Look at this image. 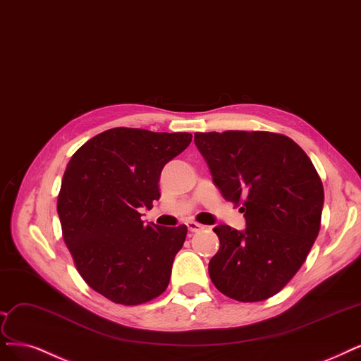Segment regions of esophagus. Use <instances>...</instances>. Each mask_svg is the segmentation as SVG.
Segmentation results:
<instances>
[{
    "label": "esophagus",
    "instance_id": "obj_1",
    "mask_svg": "<svg viewBox=\"0 0 361 361\" xmlns=\"http://www.w3.org/2000/svg\"><path fill=\"white\" fill-rule=\"evenodd\" d=\"M186 227H188V230H190L191 233L202 231V230L204 228L203 224H198V222H195V221H188V222H186Z\"/></svg>",
    "mask_w": 361,
    "mask_h": 361
}]
</instances>
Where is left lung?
<instances>
[{
    "label": "left lung",
    "mask_w": 361,
    "mask_h": 361,
    "mask_svg": "<svg viewBox=\"0 0 361 361\" xmlns=\"http://www.w3.org/2000/svg\"><path fill=\"white\" fill-rule=\"evenodd\" d=\"M222 197L246 219L243 231L216 226L209 276L230 299L261 302L302 267L321 226L324 188L303 149L267 131L195 133Z\"/></svg>",
    "instance_id": "8db88e82"
}]
</instances>
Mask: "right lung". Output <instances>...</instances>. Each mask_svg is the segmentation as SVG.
I'll list each match as a JSON object with an SVG mask.
<instances>
[{"instance_id":"obj_1","label":"right lung","mask_w":361,"mask_h":361,"mask_svg":"<svg viewBox=\"0 0 361 361\" xmlns=\"http://www.w3.org/2000/svg\"><path fill=\"white\" fill-rule=\"evenodd\" d=\"M190 133L111 128L68 161L58 195L62 238L92 290L119 305L163 294L186 226L143 224L159 198L161 170L191 143Z\"/></svg>"}]
</instances>
